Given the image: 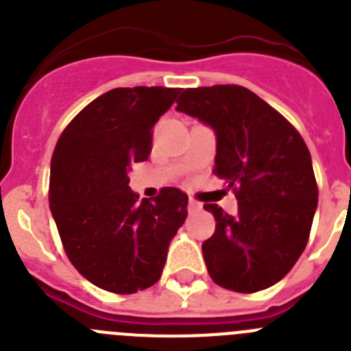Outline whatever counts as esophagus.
<instances>
[{
  "instance_id": "esophagus-1",
  "label": "esophagus",
  "mask_w": 351,
  "mask_h": 351,
  "mask_svg": "<svg viewBox=\"0 0 351 351\" xmlns=\"http://www.w3.org/2000/svg\"><path fill=\"white\" fill-rule=\"evenodd\" d=\"M198 209H202V204L197 202L195 198H190V200H188V210L193 213V210H198Z\"/></svg>"
}]
</instances>
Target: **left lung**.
<instances>
[{"instance_id": "8db88e82", "label": "left lung", "mask_w": 351, "mask_h": 351, "mask_svg": "<svg viewBox=\"0 0 351 351\" xmlns=\"http://www.w3.org/2000/svg\"><path fill=\"white\" fill-rule=\"evenodd\" d=\"M176 110L216 133L213 172L232 188L237 214L206 204L216 230L202 244L207 271L226 290L253 293L290 272L318 206L311 154L278 110L243 86L184 89Z\"/></svg>"}]
</instances>
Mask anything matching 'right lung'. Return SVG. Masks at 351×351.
<instances>
[{
	"label": "right lung",
	"mask_w": 351,
	"mask_h": 351,
	"mask_svg": "<svg viewBox=\"0 0 351 351\" xmlns=\"http://www.w3.org/2000/svg\"><path fill=\"white\" fill-rule=\"evenodd\" d=\"M178 88H116L84 107L51 160L49 204L71 265L112 293L160 280L169 244L188 216V195L163 188L153 200L130 190L133 163L151 154L153 126Z\"/></svg>",
	"instance_id": "add662e5"
}]
</instances>
